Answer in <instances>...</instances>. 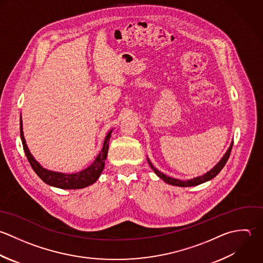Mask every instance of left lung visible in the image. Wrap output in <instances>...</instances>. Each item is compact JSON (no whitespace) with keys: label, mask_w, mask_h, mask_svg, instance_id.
I'll return each instance as SVG.
<instances>
[{"label":"left lung","mask_w":263,"mask_h":263,"mask_svg":"<svg viewBox=\"0 0 263 263\" xmlns=\"http://www.w3.org/2000/svg\"><path fill=\"white\" fill-rule=\"evenodd\" d=\"M233 143H234V141H232L230 147L228 148V151L226 152V154L223 155V157L220 159V161H219L211 170H209L208 172H206L205 174H203V175H201V176L194 177V178L187 179V180H180V179H177V178H172V177L167 176L166 174L162 173V172L159 171L157 168H155V166L152 164V162L149 161L148 158H147V163L149 164V166H151V168L153 169V171H154L163 181H165V182L168 183V184L175 185V186H181V187L196 186V185L202 184V183H204V182H207V181L213 179V178L222 170V168H223L224 165L227 164V162H228V160H229V157H230V155H231L232 147H233Z\"/></svg>","instance_id":"8db88e82"}]
</instances>
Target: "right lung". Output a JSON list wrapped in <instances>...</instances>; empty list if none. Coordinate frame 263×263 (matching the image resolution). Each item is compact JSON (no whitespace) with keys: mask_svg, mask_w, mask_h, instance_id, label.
Listing matches in <instances>:
<instances>
[{"mask_svg":"<svg viewBox=\"0 0 263 263\" xmlns=\"http://www.w3.org/2000/svg\"><path fill=\"white\" fill-rule=\"evenodd\" d=\"M112 130L114 129H111L105 136L102 149L100 151V153L98 154V156L96 157L94 162L89 167H87L86 169H84L80 172H77V173H71V174L61 173V172H56V171H51V170L45 169L43 166H41V164L30 154V152L27 147L24 135H23L22 120H21V116H20V137H21L25 156H26L31 168L33 169L35 174L45 183H47L51 186H54V187L62 189V190L84 189V187H87V186L93 184L94 182H96V180L99 178V176L104 168V164H105V160H106L107 152H108V142H109Z\"/></svg>","mask_w":263,"mask_h":263,"instance_id":"right-lung-1","label":"right lung"}]
</instances>
